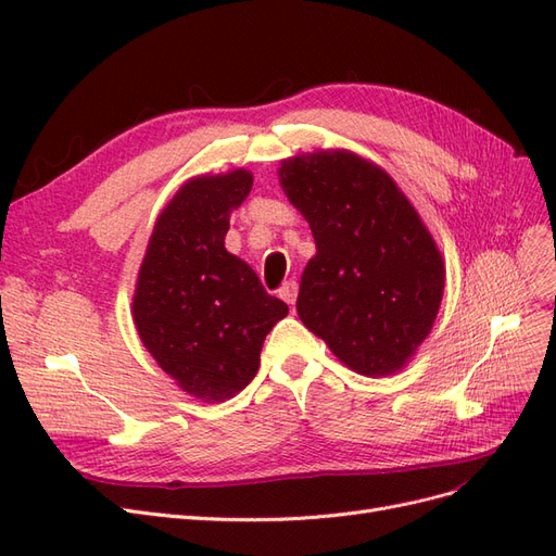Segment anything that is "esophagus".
Here are the masks:
<instances>
[{"label": "esophagus", "instance_id": "esophagus-1", "mask_svg": "<svg viewBox=\"0 0 556 556\" xmlns=\"http://www.w3.org/2000/svg\"><path fill=\"white\" fill-rule=\"evenodd\" d=\"M296 294H299V285H296V280H285V282H282V288L278 290V296L285 301V304H290V306H294Z\"/></svg>", "mask_w": 556, "mask_h": 556}]
</instances>
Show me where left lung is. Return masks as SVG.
<instances>
[{
    "mask_svg": "<svg viewBox=\"0 0 556 556\" xmlns=\"http://www.w3.org/2000/svg\"><path fill=\"white\" fill-rule=\"evenodd\" d=\"M278 180L315 239L296 296L301 323L352 371H401L445 290L443 255L422 217L390 174L352 150L282 160Z\"/></svg>",
    "mask_w": 556,
    "mask_h": 556,
    "instance_id": "obj_1",
    "label": "left lung"
}]
</instances>
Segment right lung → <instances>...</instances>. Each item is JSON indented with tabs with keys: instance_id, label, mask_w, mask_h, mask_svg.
<instances>
[{
	"instance_id": "obj_1",
	"label": "right lung",
	"mask_w": 556,
	"mask_h": 556,
	"mask_svg": "<svg viewBox=\"0 0 556 556\" xmlns=\"http://www.w3.org/2000/svg\"><path fill=\"white\" fill-rule=\"evenodd\" d=\"M250 188L248 169L182 182L157 215L131 299L146 350L182 392L208 403L255 378L266 333L288 315L225 248L231 211Z\"/></svg>"
}]
</instances>
